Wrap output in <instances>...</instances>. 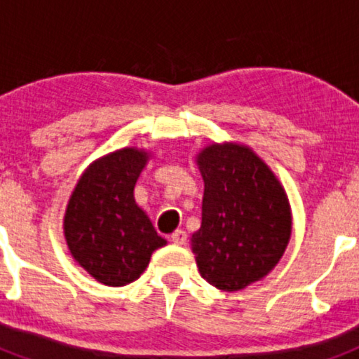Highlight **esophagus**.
<instances>
[{"instance_id": "1", "label": "esophagus", "mask_w": 359, "mask_h": 359, "mask_svg": "<svg viewBox=\"0 0 359 359\" xmlns=\"http://www.w3.org/2000/svg\"><path fill=\"white\" fill-rule=\"evenodd\" d=\"M170 241H172L174 244H177V246H183V244H187V231L176 230L172 236H170Z\"/></svg>"}]
</instances>
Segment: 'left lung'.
<instances>
[{
  "label": "left lung",
  "mask_w": 359,
  "mask_h": 359,
  "mask_svg": "<svg viewBox=\"0 0 359 359\" xmlns=\"http://www.w3.org/2000/svg\"><path fill=\"white\" fill-rule=\"evenodd\" d=\"M198 165L205 180L201 228L192 236L199 273L217 290H244L277 266L290 243L286 192L248 147L214 144Z\"/></svg>",
  "instance_id": "obj_1"
}]
</instances>
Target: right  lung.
Wrapping results in <instances>:
<instances>
[{
  "label": "right lung",
  "mask_w": 359,
  "mask_h": 359,
  "mask_svg": "<svg viewBox=\"0 0 359 359\" xmlns=\"http://www.w3.org/2000/svg\"><path fill=\"white\" fill-rule=\"evenodd\" d=\"M147 152L120 149L91 163L69 198L65 236L73 259L106 286H126L165 246L151 219L135 203L136 180Z\"/></svg>",
  "instance_id": "add662e5"
}]
</instances>
